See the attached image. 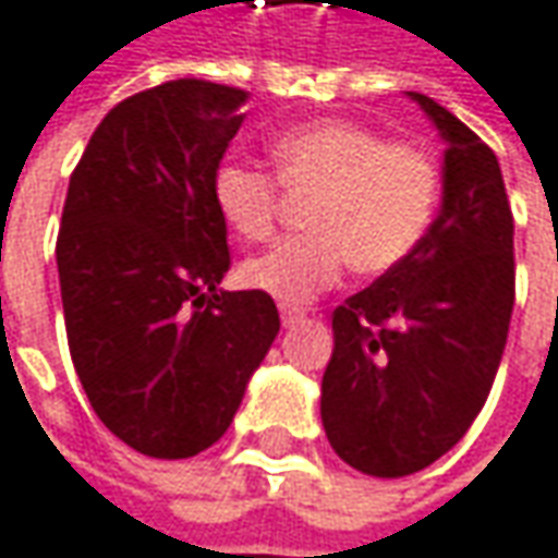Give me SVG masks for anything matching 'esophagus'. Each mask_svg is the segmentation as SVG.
<instances>
[{
  "label": "esophagus",
  "instance_id": "1",
  "mask_svg": "<svg viewBox=\"0 0 558 558\" xmlns=\"http://www.w3.org/2000/svg\"><path fill=\"white\" fill-rule=\"evenodd\" d=\"M303 308H296V305H280V322H283V327L296 325V322H303Z\"/></svg>",
  "mask_w": 558,
  "mask_h": 558
}]
</instances>
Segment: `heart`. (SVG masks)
Wrapping results in <instances>:
<instances>
[{"instance_id": "obj_1", "label": "heart", "mask_w": 558, "mask_h": 558, "mask_svg": "<svg viewBox=\"0 0 558 558\" xmlns=\"http://www.w3.org/2000/svg\"><path fill=\"white\" fill-rule=\"evenodd\" d=\"M275 174L225 161L211 203L225 228L258 243L278 225L283 193L315 196L305 236H287L240 265V280L283 305L308 303L352 262L359 275H387L418 250L440 203V168L412 143H387L352 121H315L280 134Z\"/></svg>"}]
</instances>
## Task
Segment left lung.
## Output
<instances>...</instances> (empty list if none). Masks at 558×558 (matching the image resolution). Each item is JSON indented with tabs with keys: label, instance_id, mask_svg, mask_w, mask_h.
Returning a JSON list of instances; mask_svg holds the SVG:
<instances>
[{
	"label": "left lung",
	"instance_id": "obj_1",
	"mask_svg": "<svg viewBox=\"0 0 558 558\" xmlns=\"http://www.w3.org/2000/svg\"><path fill=\"white\" fill-rule=\"evenodd\" d=\"M447 140L444 206L418 250L333 308L322 422L355 472L402 477L456 447L484 409L515 305L512 208L494 149L409 93Z\"/></svg>",
	"mask_w": 558,
	"mask_h": 558
}]
</instances>
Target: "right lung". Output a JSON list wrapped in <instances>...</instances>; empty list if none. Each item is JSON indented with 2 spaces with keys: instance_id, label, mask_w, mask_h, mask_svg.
I'll return each mask as SVG.
<instances>
[{
  "instance_id": "add662e5",
  "label": "right lung",
  "mask_w": 558,
  "mask_h": 558,
  "mask_svg": "<svg viewBox=\"0 0 558 558\" xmlns=\"http://www.w3.org/2000/svg\"><path fill=\"white\" fill-rule=\"evenodd\" d=\"M250 93L181 77L102 118L61 211L68 350L118 440L190 459L225 437L280 330L258 290H218L231 268L211 178Z\"/></svg>"
}]
</instances>
